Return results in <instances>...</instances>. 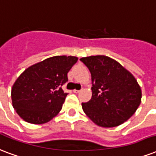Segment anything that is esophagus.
Instances as JSON below:
<instances>
[{"label": "esophagus", "instance_id": "34e87169", "mask_svg": "<svg viewBox=\"0 0 156 156\" xmlns=\"http://www.w3.org/2000/svg\"><path fill=\"white\" fill-rule=\"evenodd\" d=\"M80 91H81V90H73V92H74V93H76V94L80 93Z\"/></svg>", "mask_w": 156, "mask_h": 156}]
</instances>
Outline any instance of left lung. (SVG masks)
I'll use <instances>...</instances> for the list:
<instances>
[{"instance_id": "left-lung-1", "label": "left lung", "mask_w": 156, "mask_h": 156, "mask_svg": "<svg viewBox=\"0 0 156 156\" xmlns=\"http://www.w3.org/2000/svg\"><path fill=\"white\" fill-rule=\"evenodd\" d=\"M91 73L92 98L82 103L86 115L98 126L117 127L132 117L139 107L141 90L135 77L106 56L82 57Z\"/></svg>"}]
</instances>
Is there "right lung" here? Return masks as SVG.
<instances>
[{
  "label": "right lung",
  "instance_id": "right-lung-1",
  "mask_svg": "<svg viewBox=\"0 0 156 156\" xmlns=\"http://www.w3.org/2000/svg\"><path fill=\"white\" fill-rule=\"evenodd\" d=\"M78 58L72 56L49 57L26 69L16 80L11 99L16 113L24 121L45 123L60 112L67 93L62 86Z\"/></svg>",
  "mask_w": 156,
  "mask_h": 156
}]
</instances>
